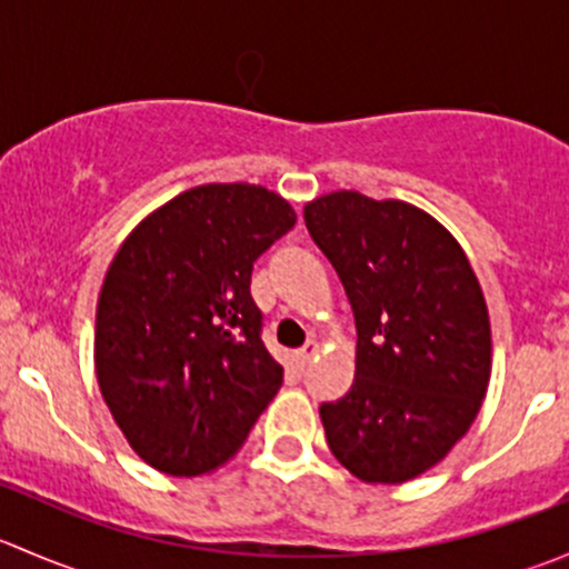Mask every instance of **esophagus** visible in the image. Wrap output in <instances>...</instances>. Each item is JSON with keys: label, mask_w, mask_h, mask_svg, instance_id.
<instances>
[{"label": "esophagus", "mask_w": 569, "mask_h": 569, "mask_svg": "<svg viewBox=\"0 0 569 569\" xmlns=\"http://www.w3.org/2000/svg\"><path fill=\"white\" fill-rule=\"evenodd\" d=\"M317 352H319V343H317V341H308L306 347L297 349V352H295V363L300 366V369H306V366L311 363V358H313V355H317Z\"/></svg>", "instance_id": "obj_1"}]
</instances>
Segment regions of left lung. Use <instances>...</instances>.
Listing matches in <instances>:
<instances>
[{
    "instance_id": "left-lung-1",
    "label": "left lung",
    "mask_w": 569,
    "mask_h": 569,
    "mask_svg": "<svg viewBox=\"0 0 569 569\" xmlns=\"http://www.w3.org/2000/svg\"><path fill=\"white\" fill-rule=\"evenodd\" d=\"M358 327L355 382L319 407L336 460L371 485L438 465L490 382V317L457 239L405 200L330 192L306 206Z\"/></svg>"
}]
</instances>
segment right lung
Returning a JSON list of instances; mask_svg holds the SVG:
<instances>
[{"mask_svg":"<svg viewBox=\"0 0 569 569\" xmlns=\"http://www.w3.org/2000/svg\"><path fill=\"white\" fill-rule=\"evenodd\" d=\"M295 222L269 189L203 183L148 214L114 252L96 308V377L151 468H220L283 386L250 274Z\"/></svg>","mask_w":569,"mask_h":569,"instance_id":"right-lung-1","label":"right lung"}]
</instances>
